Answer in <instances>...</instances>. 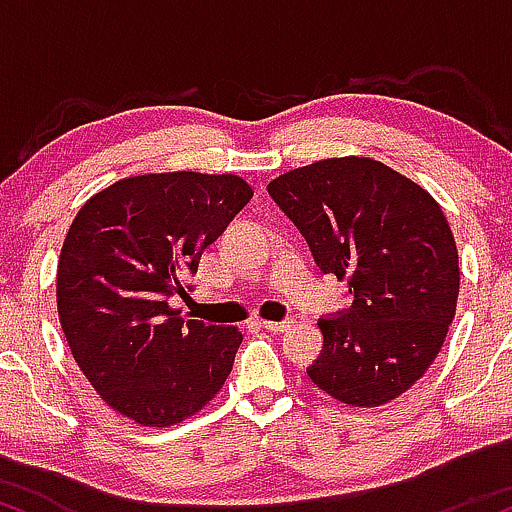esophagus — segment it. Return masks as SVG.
Segmentation results:
<instances>
[{
	"mask_svg": "<svg viewBox=\"0 0 512 512\" xmlns=\"http://www.w3.org/2000/svg\"><path fill=\"white\" fill-rule=\"evenodd\" d=\"M257 325L264 327V330H269V332H286V330H289V327H291V322H289V320H284V322L257 320Z\"/></svg>",
	"mask_w": 512,
	"mask_h": 512,
	"instance_id": "esophagus-1",
	"label": "esophagus"
}]
</instances>
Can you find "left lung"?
<instances>
[{
  "instance_id": "1",
  "label": "left lung",
  "mask_w": 512,
  "mask_h": 512,
  "mask_svg": "<svg viewBox=\"0 0 512 512\" xmlns=\"http://www.w3.org/2000/svg\"><path fill=\"white\" fill-rule=\"evenodd\" d=\"M317 267L354 305L317 320L325 346L310 380L349 407H383L438 356L460 293L457 245L421 185L366 156L325 158L267 185Z\"/></svg>"
}]
</instances>
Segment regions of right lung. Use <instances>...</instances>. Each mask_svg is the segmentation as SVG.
<instances>
[{
  "instance_id": "obj_1",
  "label": "right lung",
  "mask_w": 512,
  "mask_h": 512,
  "mask_svg": "<svg viewBox=\"0 0 512 512\" xmlns=\"http://www.w3.org/2000/svg\"><path fill=\"white\" fill-rule=\"evenodd\" d=\"M240 175L146 173L96 192L57 262V315L76 366L117 414L146 428L195 416L231 375L238 327L182 320L207 245L250 202Z\"/></svg>"
}]
</instances>
